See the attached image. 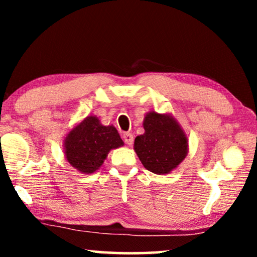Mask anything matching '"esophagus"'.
<instances>
[{
  "mask_svg": "<svg viewBox=\"0 0 257 257\" xmlns=\"http://www.w3.org/2000/svg\"><path fill=\"white\" fill-rule=\"evenodd\" d=\"M122 139H124V142L130 146H131L133 144V135H132V133H128V132L124 133V135H122Z\"/></svg>",
  "mask_w": 257,
  "mask_h": 257,
  "instance_id": "1",
  "label": "esophagus"
}]
</instances>
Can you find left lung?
Listing matches in <instances>:
<instances>
[{
	"label": "left lung",
	"instance_id": "obj_1",
	"mask_svg": "<svg viewBox=\"0 0 257 257\" xmlns=\"http://www.w3.org/2000/svg\"><path fill=\"white\" fill-rule=\"evenodd\" d=\"M145 132L136 137L135 152L144 167L154 174H168L188 153V138L171 113L147 112L143 122Z\"/></svg>",
	"mask_w": 257,
	"mask_h": 257
}]
</instances>
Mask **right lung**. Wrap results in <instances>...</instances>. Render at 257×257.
<instances>
[{"label": "right lung", "mask_w": 257, "mask_h": 257, "mask_svg": "<svg viewBox=\"0 0 257 257\" xmlns=\"http://www.w3.org/2000/svg\"><path fill=\"white\" fill-rule=\"evenodd\" d=\"M124 145L113 125L105 126L97 115H87L66 133L63 140L65 159L83 174L99 170L111 150Z\"/></svg>", "instance_id": "1"}]
</instances>
